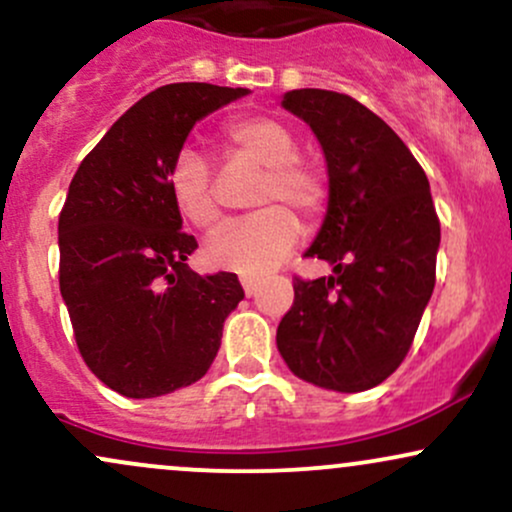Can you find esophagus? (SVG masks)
Segmentation results:
<instances>
[{
    "instance_id": "34e87169",
    "label": "esophagus",
    "mask_w": 512,
    "mask_h": 512,
    "mask_svg": "<svg viewBox=\"0 0 512 512\" xmlns=\"http://www.w3.org/2000/svg\"><path fill=\"white\" fill-rule=\"evenodd\" d=\"M240 284H243L245 296H252V293L257 291V284H260V281H257L255 276H240Z\"/></svg>"
}]
</instances>
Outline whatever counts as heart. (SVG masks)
Instances as JSON below:
<instances>
[{
    "label": "heart",
    "instance_id": "1",
    "mask_svg": "<svg viewBox=\"0 0 512 512\" xmlns=\"http://www.w3.org/2000/svg\"><path fill=\"white\" fill-rule=\"evenodd\" d=\"M228 151L264 168L252 207H264L248 219L228 223L207 245V260L226 272L257 276L274 269L301 238V223L315 219L327 204V182L310 163L298 158L296 134L284 122L250 115L223 129ZM170 197L175 209L199 231L219 226L221 207L209 163L195 149H182L170 168Z\"/></svg>",
    "mask_w": 512,
    "mask_h": 512
}]
</instances>
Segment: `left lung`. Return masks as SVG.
Returning a JSON list of instances; mask_svg holds the SVG:
<instances>
[{"label": "left lung", "instance_id": "1", "mask_svg": "<svg viewBox=\"0 0 512 512\" xmlns=\"http://www.w3.org/2000/svg\"><path fill=\"white\" fill-rule=\"evenodd\" d=\"M281 108L310 125L325 154L330 199L305 255L332 274L293 281L276 346L305 383L370 390L404 361L436 286L431 185L392 127L351 96L296 88Z\"/></svg>", "mask_w": 512, "mask_h": 512}]
</instances>
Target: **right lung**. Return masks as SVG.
Wrapping results in <instances>:
<instances>
[{"mask_svg": "<svg viewBox=\"0 0 512 512\" xmlns=\"http://www.w3.org/2000/svg\"><path fill=\"white\" fill-rule=\"evenodd\" d=\"M248 88L168 84L127 110L81 161L60 214V291L86 366L110 390L161 397L214 363L243 301L236 274L187 267L170 168L202 117Z\"/></svg>", "mask_w": 512, "mask_h": 512, "instance_id": "obj_1", "label": "right lung"}]
</instances>
